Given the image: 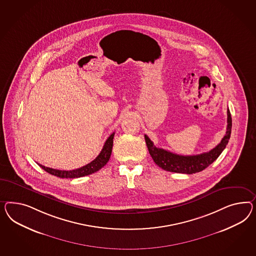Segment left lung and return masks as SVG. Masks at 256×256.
<instances>
[{
  "instance_id": "obj_1",
  "label": "left lung",
  "mask_w": 256,
  "mask_h": 256,
  "mask_svg": "<svg viewBox=\"0 0 256 256\" xmlns=\"http://www.w3.org/2000/svg\"><path fill=\"white\" fill-rule=\"evenodd\" d=\"M231 128L232 118L230 110L228 109V128L226 135L222 138L221 142L210 151L196 156H180L173 154L162 148L156 147L147 135H144V138L148 151L158 166L170 172L193 174L202 172L218 158V156L228 146L231 135Z\"/></svg>"
}]
</instances>
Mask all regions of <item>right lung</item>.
I'll return each mask as SVG.
<instances>
[{
  "instance_id": "1",
  "label": "right lung",
  "mask_w": 256,
  "mask_h": 256,
  "mask_svg": "<svg viewBox=\"0 0 256 256\" xmlns=\"http://www.w3.org/2000/svg\"><path fill=\"white\" fill-rule=\"evenodd\" d=\"M114 132L112 134H110V137L106 140L104 148L97 158L86 166H81L79 168L72 170H55V168L42 166L40 164H39V166H41L42 170H44L46 172L50 173L56 177H60V178H72H72H79V177H83V176H86V175L96 172L98 170L104 168L110 159L112 149V144H114Z\"/></svg>"
}]
</instances>
